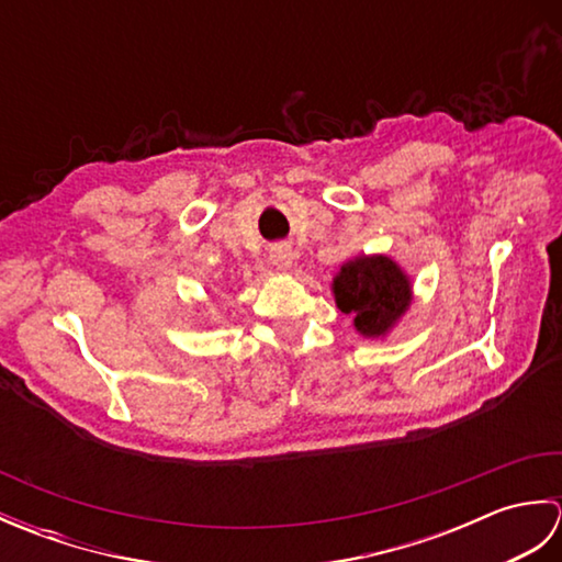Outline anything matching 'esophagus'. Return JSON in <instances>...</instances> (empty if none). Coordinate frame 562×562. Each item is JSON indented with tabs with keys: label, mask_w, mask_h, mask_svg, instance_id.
I'll return each instance as SVG.
<instances>
[{
	"label": "esophagus",
	"mask_w": 562,
	"mask_h": 562,
	"mask_svg": "<svg viewBox=\"0 0 562 562\" xmlns=\"http://www.w3.org/2000/svg\"><path fill=\"white\" fill-rule=\"evenodd\" d=\"M270 260L278 270H290L294 266V254L290 244H274L270 248Z\"/></svg>",
	"instance_id": "esophagus-1"
}]
</instances>
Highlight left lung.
I'll return each instance as SVG.
<instances>
[{"label":"left lung","mask_w":562,"mask_h":562,"mask_svg":"<svg viewBox=\"0 0 562 562\" xmlns=\"http://www.w3.org/2000/svg\"><path fill=\"white\" fill-rule=\"evenodd\" d=\"M333 294L364 338L386 336L413 302L408 274L389 256H357L345 262L333 278Z\"/></svg>","instance_id":"8db88e82"}]
</instances>
